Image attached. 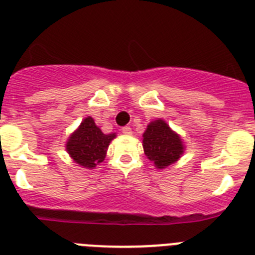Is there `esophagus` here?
<instances>
[{"label": "esophagus", "mask_w": 255, "mask_h": 255, "mask_svg": "<svg viewBox=\"0 0 255 255\" xmlns=\"http://www.w3.org/2000/svg\"><path fill=\"white\" fill-rule=\"evenodd\" d=\"M121 131H123L125 135H131L132 134L131 128H130V126H124L123 129H121Z\"/></svg>", "instance_id": "1"}]
</instances>
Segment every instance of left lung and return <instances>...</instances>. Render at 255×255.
<instances>
[{"label":"left lung","instance_id":"left-lung-1","mask_svg":"<svg viewBox=\"0 0 255 255\" xmlns=\"http://www.w3.org/2000/svg\"><path fill=\"white\" fill-rule=\"evenodd\" d=\"M143 148L157 168L167 167L184 153L180 136L163 120H155L147 126L143 134Z\"/></svg>","mask_w":255,"mask_h":255}]
</instances>
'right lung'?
Returning a JSON list of instances; mask_svg holds the SVG:
<instances>
[{
	"label": "right lung",
	"instance_id": "1",
	"mask_svg": "<svg viewBox=\"0 0 255 255\" xmlns=\"http://www.w3.org/2000/svg\"><path fill=\"white\" fill-rule=\"evenodd\" d=\"M114 138H116V134H103L93 119L87 117L70 136L66 149L76 163L93 168L105 159L110 141Z\"/></svg>",
	"mask_w": 255,
	"mask_h": 255
}]
</instances>
